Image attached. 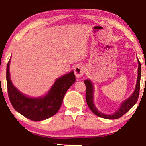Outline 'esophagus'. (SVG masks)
I'll list each match as a JSON object with an SVG mask.
<instances>
[{"mask_svg": "<svg viewBox=\"0 0 146 146\" xmlns=\"http://www.w3.org/2000/svg\"><path fill=\"white\" fill-rule=\"evenodd\" d=\"M84 73V68L83 66H78L76 67V68L74 69V74L77 78H80L82 76Z\"/></svg>", "mask_w": 146, "mask_h": 146, "instance_id": "esophagus-1", "label": "esophagus"}]
</instances>
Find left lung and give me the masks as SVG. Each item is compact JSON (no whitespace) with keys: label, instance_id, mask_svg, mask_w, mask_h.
Here are the masks:
<instances>
[{"label":"left lung","instance_id":"left-lung-1","mask_svg":"<svg viewBox=\"0 0 146 146\" xmlns=\"http://www.w3.org/2000/svg\"><path fill=\"white\" fill-rule=\"evenodd\" d=\"M137 61H138V71H137V75L138 76H137V83L136 86H135V90L132 94L131 95V96H129V98H128L126 100H125L121 103L119 108L114 113H113V114H104V113H102L98 110L96 107L95 106L94 103V86L90 80H85L84 84L86 85V100L87 104L89 108L90 109V110L95 115L105 119H117L122 116L123 115H124L125 113H127L135 104L139 97L141 78V64L139 62L138 58H137Z\"/></svg>","mask_w":146,"mask_h":146}]
</instances>
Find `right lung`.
Instances as JSON below:
<instances>
[{
    "label": "right lung",
    "mask_w": 146,
    "mask_h": 146,
    "mask_svg": "<svg viewBox=\"0 0 146 146\" xmlns=\"http://www.w3.org/2000/svg\"><path fill=\"white\" fill-rule=\"evenodd\" d=\"M10 60L7 66L8 94L15 110L35 121L44 120L56 114L61 106L66 92L75 82L74 72L72 71L56 79L45 96L30 98L18 90L12 83L9 72Z\"/></svg>",
    "instance_id": "1"
}]
</instances>
